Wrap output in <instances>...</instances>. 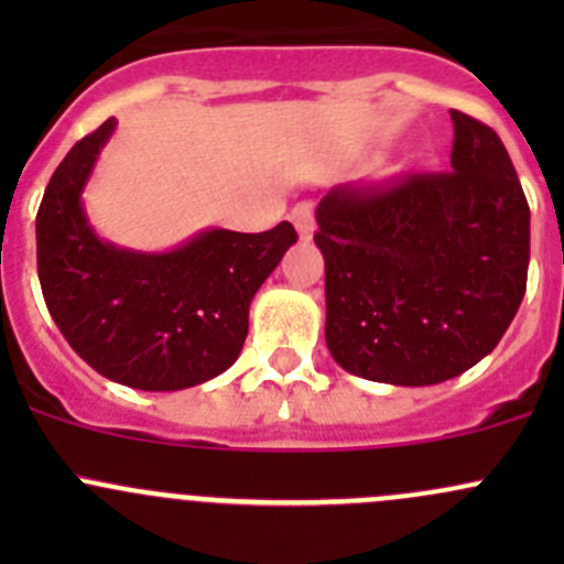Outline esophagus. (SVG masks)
I'll use <instances>...</instances> for the list:
<instances>
[{
	"label": "esophagus",
	"mask_w": 564,
	"mask_h": 564,
	"mask_svg": "<svg viewBox=\"0 0 564 564\" xmlns=\"http://www.w3.org/2000/svg\"><path fill=\"white\" fill-rule=\"evenodd\" d=\"M292 224H294V229H297L300 240H311V237H314V229H316L314 207H311L308 202L294 204V209H292Z\"/></svg>",
	"instance_id": "obj_1"
}]
</instances>
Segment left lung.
Listing matches in <instances>:
<instances>
[{
  "label": "left lung",
  "mask_w": 564,
  "mask_h": 564,
  "mask_svg": "<svg viewBox=\"0 0 564 564\" xmlns=\"http://www.w3.org/2000/svg\"><path fill=\"white\" fill-rule=\"evenodd\" d=\"M451 172L318 202L324 338L344 371L440 384L491 355L527 292L529 204L502 139L451 111Z\"/></svg>",
  "instance_id": "obj_1"
}]
</instances>
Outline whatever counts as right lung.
Masks as SVG:
<instances>
[{"label":"right lung","mask_w":564,"mask_h":564,"mask_svg":"<svg viewBox=\"0 0 564 564\" xmlns=\"http://www.w3.org/2000/svg\"><path fill=\"white\" fill-rule=\"evenodd\" d=\"M117 119L76 141L37 209V275L48 314L111 382L166 392L209 382L240 357L253 294L297 242L289 220L261 235L204 229L163 253L100 240L82 193Z\"/></svg>","instance_id":"add662e5"}]
</instances>
